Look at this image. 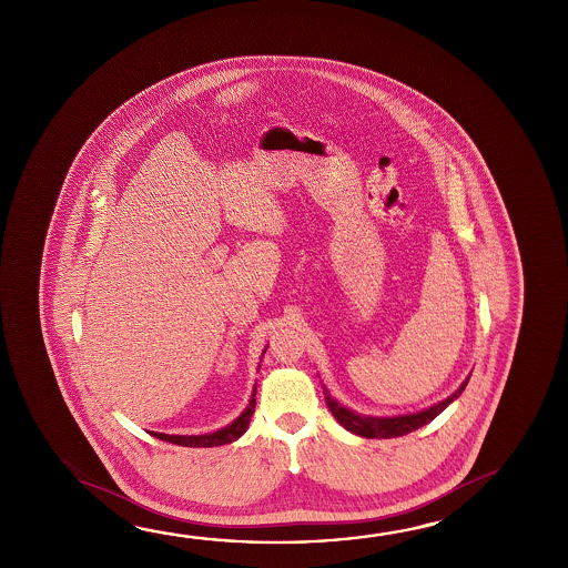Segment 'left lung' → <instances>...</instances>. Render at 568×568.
<instances>
[{"label":"left lung","instance_id":"8db88e82","mask_svg":"<svg viewBox=\"0 0 568 568\" xmlns=\"http://www.w3.org/2000/svg\"><path fill=\"white\" fill-rule=\"evenodd\" d=\"M467 382L469 378L459 386V390L456 394H452L447 400L439 402L436 406H432V408L424 409V412H418V414H408V416H396V418H371V416H358V414H354L351 409L343 408L338 402L333 400L328 394H325L326 406L331 409V414L335 416L336 422L344 426V428L348 429V432H353L356 436L363 437H398L406 436L409 432H414V429L422 428V426H426L428 422L439 416L444 409L452 404V402L456 400L457 396L464 392L465 386H467Z\"/></svg>","mask_w":568,"mask_h":568}]
</instances>
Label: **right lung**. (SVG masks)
Instances as JSON below:
<instances>
[{"mask_svg":"<svg viewBox=\"0 0 568 568\" xmlns=\"http://www.w3.org/2000/svg\"><path fill=\"white\" fill-rule=\"evenodd\" d=\"M255 392L257 390L253 388L252 400H250V406L243 409L242 416L233 419L230 426L217 429L214 434H204V436H168V434H159V432H150V434L159 439H164L168 444H176V446L215 447L232 444L237 437H242L243 432L252 422L253 412H255Z\"/></svg>","mask_w":568,"mask_h":568,"instance_id":"right-lung-1","label":"right lung"}]
</instances>
